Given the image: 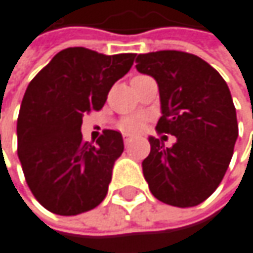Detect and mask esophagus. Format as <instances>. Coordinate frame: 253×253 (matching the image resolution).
Segmentation results:
<instances>
[{"label":"esophagus","instance_id":"1","mask_svg":"<svg viewBox=\"0 0 253 253\" xmlns=\"http://www.w3.org/2000/svg\"><path fill=\"white\" fill-rule=\"evenodd\" d=\"M130 142H132V136H129V135H124V144H126V147H127Z\"/></svg>","mask_w":253,"mask_h":253}]
</instances>
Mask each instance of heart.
I'll use <instances>...</instances> for the list:
<instances>
[{"label":"heart","mask_w":253,"mask_h":253,"mask_svg":"<svg viewBox=\"0 0 253 253\" xmlns=\"http://www.w3.org/2000/svg\"><path fill=\"white\" fill-rule=\"evenodd\" d=\"M142 126H144L142 117H127L120 123V129L127 133H135L142 129Z\"/></svg>","instance_id":"heart-1"}]
</instances>
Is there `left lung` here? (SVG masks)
<instances>
[{
    "mask_svg": "<svg viewBox=\"0 0 253 253\" xmlns=\"http://www.w3.org/2000/svg\"><path fill=\"white\" fill-rule=\"evenodd\" d=\"M136 69L159 84L156 129L176 136L170 148L148 138L151 151L142 170L150 191L170 206H197L221 184L239 136L230 88L215 68L184 51L138 54Z\"/></svg>",
    "mask_w": 253,
    "mask_h": 253,
    "instance_id": "8db88e82",
    "label": "left lung"
}]
</instances>
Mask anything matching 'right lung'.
I'll return each mask as SVG.
<instances>
[{"label": "right lung", "instance_id": "right-lung-1", "mask_svg": "<svg viewBox=\"0 0 253 253\" xmlns=\"http://www.w3.org/2000/svg\"><path fill=\"white\" fill-rule=\"evenodd\" d=\"M135 56L69 47L29 83L17 118V156L28 187L47 211L72 216L105 199L114 163L124 150L123 136L105 130L96 144L85 142L83 117L103 106Z\"/></svg>", "mask_w": 253, "mask_h": 253}]
</instances>
